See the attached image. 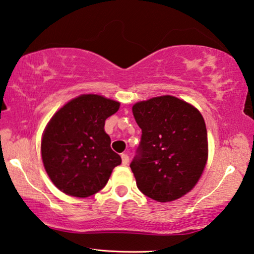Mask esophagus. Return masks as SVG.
I'll list each match as a JSON object with an SVG mask.
<instances>
[{"mask_svg": "<svg viewBox=\"0 0 254 254\" xmlns=\"http://www.w3.org/2000/svg\"><path fill=\"white\" fill-rule=\"evenodd\" d=\"M122 162L123 165H128V163H129V156L127 154H122Z\"/></svg>", "mask_w": 254, "mask_h": 254, "instance_id": "34e87169", "label": "esophagus"}]
</instances>
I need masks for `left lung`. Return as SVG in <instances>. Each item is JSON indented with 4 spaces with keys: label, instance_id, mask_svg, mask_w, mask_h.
Here are the masks:
<instances>
[{
    "label": "left lung",
    "instance_id": "obj_1",
    "mask_svg": "<svg viewBox=\"0 0 254 254\" xmlns=\"http://www.w3.org/2000/svg\"><path fill=\"white\" fill-rule=\"evenodd\" d=\"M132 114L141 129L130 163L137 188L157 202L189 193L207 161V131L201 113L179 98L161 96L137 102Z\"/></svg>",
    "mask_w": 254,
    "mask_h": 254
}]
</instances>
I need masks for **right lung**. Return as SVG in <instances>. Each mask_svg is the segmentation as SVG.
<instances>
[{"label":"right lung","mask_w":254,"mask_h":254,"mask_svg":"<svg viewBox=\"0 0 254 254\" xmlns=\"http://www.w3.org/2000/svg\"><path fill=\"white\" fill-rule=\"evenodd\" d=\"M120 104L98 95H81L53 115L41 141L46 172L61 192L88 197L105 188L122 164L110 147L105 120Z\"/></svg>","instance_id":"1"}]
</instances>
